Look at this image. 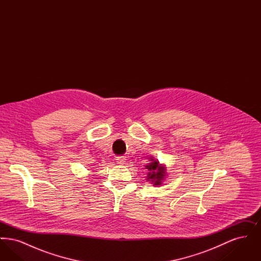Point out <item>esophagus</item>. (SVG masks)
<instances>
[{
	"instance_id": "1",
	"label": "esophagus",
	"mask_w": 261,
	"mask_h": 261,
	"mask_svg": "<svg viewBox=\"0 0 261 261\" xmlns=\"http://www.w3.org/2000/svg\"><path fill=\"white\" fill-rule=\"evenodd\" d=\"M125 161H126V160H125L124 156H117V158H116V162H117L118 164H121V165L125 164V162H126Z\"/></svg>"
}]
</instances>
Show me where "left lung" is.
<instances>
[{"mask_svg": "<svg viewBox=\"0 0 261 261\" xmlns=\"http://www.w3.org/2000/svg\"><path fill=\"white\" fill-rule=\"evenodd\" d=\"M147 168L150 171L149 173V179L155 180L154 185L162 184L161 182H162V178L164 177L165 168L160 165V162H150L149 165H147Z\"/></svg>", "mask_w": 261, "mask_h": 261, "instance_id": "left-lung-1", "label": "left lung"}]
</instances>
